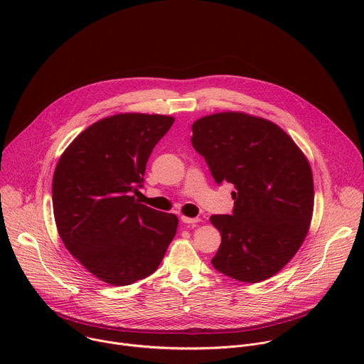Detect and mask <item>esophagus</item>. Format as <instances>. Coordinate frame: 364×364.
I'll return each mask as SVG.
<instances>
[{"label": "esophagus", "instance_id": "obj_1", "mask_svg": "<svg viewBox=\"0 0 364 364\" xmlns=\"http://www.w3.org/2000/svg\"><path fill=\"white\" fill-rule=\"evenodd\" d=\"M181 222L186 225H196L200 222L198 218H187V216H181Z\"/></svg>", "mask_w": 364, "mask_h": 364}]
</instances>
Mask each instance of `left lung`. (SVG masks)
Instances as JSON below:
<instances>
[{
    "label": "left lung",
    "mask_w": 364,
    "mask_h": 364,
    "mask_svg": "<svg viewBox=\"0 0 364 364\" xmlns=\"http://www.w3.org/2000/svg\"><path fill=\"white\" fill-rule=\"evenodd\" d=\"M191 131L215 181L235 187L233 213L210 218L222 235L213 267L247 284L274 277L298 252L313 219L306 157L277 124L243 112L203 117Z\"/></svg>",
    "instance_id": "obj_1"
}]
</instances>
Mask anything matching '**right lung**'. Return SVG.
<instances>
[{
    "label": "right lung",
    "instance_id": "1",
    "mask_svg": "<svg viewBox=\"0 0 364 364\" xmlns=\"http://www.w3.org/2000/svg\"><path fill=\"white\" fill-rule=\"evenodd\" d=\"M173 117L118 114L103 118L65 149L51 196L66 249L96 278L131 285L157 271L176 236L178 219L139 203L152 148Z\"/></svg>",
    "mask_w": 364,
    "mask_h": 364
}]
</instances>
